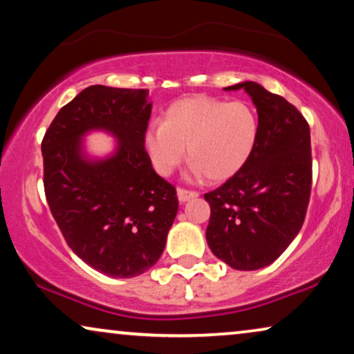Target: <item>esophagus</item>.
Returning <instances> with one entry per match:
<instances>
[{
	"label": "esophagus",
	"mask_w": 354,
	"mask_h": 354,
	"mask_svg": "<svg viewBox=\"0 0 354 354\" xmlns=\"http://www.w3.org/2000/svg\"><path fill=\"white\" fill-rule=\"evenodd\" d=\"M176 194H178V199H180V202H186V201L196 199V197L199 196V192H196V191H187V189H183V187H178Z\"/></svg>",
	"instance_id": "obj_1"
}]
</instances>
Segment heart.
<instances>
[{
	"mask_svg": "<svg viewBox=\"0 0 354 354\" xmlns=\"http://www.w3.org/2000/svg\"><path fill=\"white\" fill-rule=\"evenodd\" d=\"M256 113L244 102L212 97H189L174 102L163 121L144 136V145L155 171L169 176L186 157L192 176L205 174L225 181L241 169L257 140Z\"/></svg>",
	"mask_w": 354,
	"mask_h": 354,
	"instance_id": "b5f03b06",
	"label": "heart"
}]
</instances>
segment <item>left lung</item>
<instances>
[{
    "label": "left lung",
    "mask_w": 354,
    "mask_h": 354,
    "mask_svg": "<svg viewBox=\"0 0 354 354\" xmlns=\"http://www.w3.org/2000/svg\"><path fill=\"white\" fill-rule=\"evenodd\" d=\"M257 108L251 157L225 185L205 194V238L220 261L236 270L270 266L299 233L308 210L313 158L308 121L283 97L257 82H239Z\"/></svg>",
    "instance_id": "1"
}]
</instances>
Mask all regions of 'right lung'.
<instances>
[{
	"mask_svg": "<svg viewBox=\"0 0 354 354\" xmlns=\"http://www.w3.org/2000/svg\"><path fill=\"white\" fill-rule=\"evenodd\" d=\"M150 113L147 88L91 86L61 108L41 140L46 202L66 243L113 279L147 272L178 214L176 189L144 147ZM91 130L117 139L111 156L88 157L83 136Z\"/></svg>",
	"mask_w": 354,
	"mask_h": 354,
	"instance_id": "right-lung-1",
	"label": "right lung"
}]
</instances>
